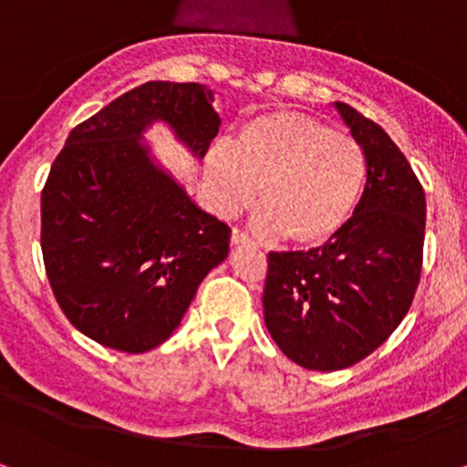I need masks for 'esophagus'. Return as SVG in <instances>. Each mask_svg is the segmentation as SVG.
<instances>
[{
	"label": "esophagus",
	"instance_id": "1",
	"mask_svg": "<svg viewBox=\"0 0 467 467\" xmlns=\"http://www.w3.org/2000/svg\"><path fill=\"white\" fill-rule=\"evenodd\" d=\"M230 244H233V245H250L252 239L247 237L244 230L234 228V230H233V237H230Z\"/></svg>",
	"mask_w": 467,
	"mask_h": 467
}]
</instances>
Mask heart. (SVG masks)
<instances>
[{
	"label": "heart",
	"mask_w": 467,
	"mask_h": 467,
	"mask_svg": "<svg viewBox=\"0 0 467 467\" xmlns=\"http://www.w3.org/2000/svg\"><path fill=\"white\" fill-rule=\"evenodd\" d=\"M207 177L223 215L252 207L260 188V234H285L314 247L333 239L357 207L365 153L352 134L296 110H277L247 123L233 151L209 155Z\"/></svg>",
	"instance_id": "b5f03b06"
}]
</instances>
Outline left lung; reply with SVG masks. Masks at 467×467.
I'll use <instances>...</instances> for the list:
<instances>
[{
    "instance_id": "1",
    "label": "left lung",
    "mask_w": 467,
    "mask_h": 467,
    "mask_svg": "<svg viewBox=\"0 0 467 467\" xmlns=\"http://www.w3.org/2000/svg\"><path fill=\"white\" fill-rule=\"evenodd\" d=\"M365 153L363 194L346 226L307 252H271L265 325L285 357L337 371L369 357L406 318L422 271L425 190L400 147L335 102Z\"/></svg>"
}]
</instances>
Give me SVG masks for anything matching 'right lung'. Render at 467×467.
<instances>
[{"label":"right lung","instance_id":"1","mask_svg":"<svg viewBox=\"0 0 467 467\" xmlns=\"http://www.w3.org/2000/svg\"><path fill=\"white\" fill-rule=\"evenodd\" d=\"M213 91L149 80L78 123L42 188L48 284L72 327L121 352L171 337L204 275L228 256V223L198 209L151 164L155 119L202 158L220 128Z\"/></svg>","mask_w":467,"mask_h":467}]
</instances>
